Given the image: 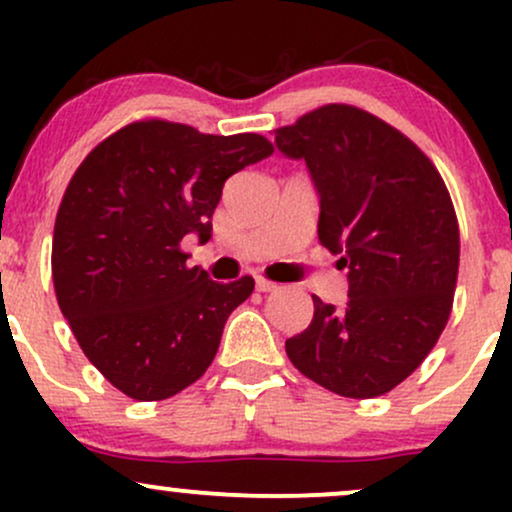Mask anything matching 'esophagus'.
<instances>
[{"label":"esophagus","instance_id":"esophagus-1","mask_svg":"<svg viewBox=\"0 0 512 512\" xmlns=\"http://www.w3.org/2000/svg\"><path fill=\"white\" fill-rule=\"evenodd\" d=\"M255 286H257V291H260V293H272V291L279 289V284L264 279V276H255Z\"/></svg>","mask_w":512,"mask_h":512}]
</instances>
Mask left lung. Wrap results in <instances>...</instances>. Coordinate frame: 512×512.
I'll list each match as a JSON object with an SVG mask.
<instances>
[{"label": "left lung", "mask_w": 512, "mask_h": 512, "mask_svg": "<svg viewBox=\"0 0 512 512\" xmlns=\"http://www.w3.org/2000/svg\"><path fill=\"white\" fill-rule=\"evenodd\" d=\"M276 149L308 166L317 238L349 272L344 308L313 296V322L286 339V354L337 395H385L448 325L460 267L448 187L409 137L354 105H322L279 127Z\"/></svg>", "instance_id": "8db88e82"}]
</instances>
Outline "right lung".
Segmentation results:
<instances>
[{"mask_svg": "<svg viewBox=\"0 0 512 512\" xmlns=\"http://www.w3.org/2000/svg\"><path fill=\"white\" fill-rule=\"evenodd\" d=\"M260 134L216 137L168 120L117 129L69 180L52 238L57 303L110 385L139 402L190 387L255 279L187 267V233L211 238L223 182L272 156Z\"/></svg>", "mask_w": 512, "mask_h": 512, "instance_id": "1", "label": "right lung"}]
</instances>
